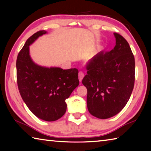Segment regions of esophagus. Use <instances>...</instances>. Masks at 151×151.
I'll use <instances>...</instances> for the list:
<instances>
[{
    "label": "esophagus",
    "mask_w": 151,
    "mask_h": 151,
    "mask_svg": "<svg viewBox=\"0 0 151 151\" xmlns=\"http://www.w3.org/2000/svg\"><path fill=\"white\" fill-rule=\"evenodd\" d=\"M84 77V73L83 72H79L78 73V79H79V81L82 82V80H83V78Z\"/></svg>",
    "instance_id": "obj_1"
}]
</instances>
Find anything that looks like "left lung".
Listing matches in <instances>:
<instances>
[{
    "instance_id": "1",
    "label": "left lung",
    "mask_w": 151,
    "mask_h": 151,
    "mask_svg": "<svg viewBox=\"0 0 151 151\" xmlns=\"http://www.w3.org/2000/svg\"><path fill=\"white\" fill-rule=\"evenodd\" d=\"M116 45L110 52L101 51L86 66L82 83L87 88L86 103L92 115L106 119L121 112L133 90L134 57L129 43L114 32Z\"/></svg>"
}]
</instances>
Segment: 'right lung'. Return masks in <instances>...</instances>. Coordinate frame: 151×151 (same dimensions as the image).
<instances>
[{"mask_svg":"<svg viewBox=\"0 0 151 151\" xmlns=\"http://www.w3.org/2000/svg\"><path fill=\"white\" fill-rule=\"evenodd\" d=\"M47 33L40 30L25 42L17 57V77L20 96L30 111L43 121H55L65 114L66 99L79 85L78 70L46 67L32 60L29 46Z\"/></svg>","mask_w":151,"mask_h":151,"instance_id":"1","label":"right lung"}]
</instances>
